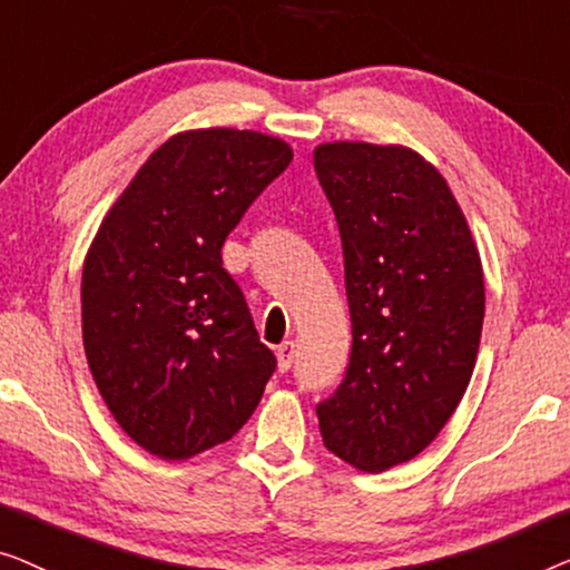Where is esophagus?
Wrapping results in <instances>:
<instances>
[{
	"label": "esophagus",
	"instance_id": "34e87169",
	"mask_svg": "<svg viewBox=\"0 0 570 570\" xmlns=\"http://www.w3.org/2000/svg\"><path fill=\"white\" fill-rule=\"evenodd\" d=\"M294 356H296L294 343H292V341L282 343V346L276 348V362H278V368H282V372H288V368H292V364H294Z\"/></svg>",
	"mask_w": 570,
	"mask_h": 570
}]
</instances>
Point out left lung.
I'll list each match as a JSON object with an SVG mask.
<instances>
[{
  "instance_id": "1",
  "label": "left lung",
  "mask_w": 570,
  "mask_h": 570,
  "mask_svg": "<svg viewBox=\"0 0 570 570\" xmlns=\"http://www.w3.org/2000/svg\"><path fill=\"white\" fill-rule=\"evenodd\" d=\"M351 315L341 387L317 405L327 452L382 472L423 452L460 405L485 315L483 263L444 175L403 144L323 141Z\"/></svg>"
}]
</instances>
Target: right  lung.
I'll list each match as a JSON object with an SVG mask.
<instances>
[{
    "label": "right lung",
    "instance_id": "obj_1",
    "mask_svg": "<svg viewBox=\"0 0 570 570\" xmlns=\"http://www.w3.org/2000/svg\"><path fill=\"white\" fill-rule=\"evenodd\" d=\"M292 157L250 128H188L151 151L95 232L87 364L118 426L159 460L229 442L274 374L222 245Z\"/></svg>",
    "mask_w": 570,
    "mask_h": 570
}]
</instances>
